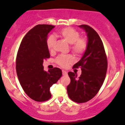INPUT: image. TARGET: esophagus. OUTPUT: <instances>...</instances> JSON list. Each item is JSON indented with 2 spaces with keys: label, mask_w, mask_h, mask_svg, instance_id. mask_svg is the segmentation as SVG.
<instances>
[{
  "label": "esophagus",
  "mask_w": 125,
  "mask_h": 125,
  "mask_svg": "<svg viewBox=\"0 0 125 125\" xmlns=\"http://www.w3.org/2000/svg\"><path fill=\"white\" fill-rule=\"evenodd\" d=\"M62 74L63 75H68L67 71H65V70L62 71Z\"/></svg>",
  "instance_id": "1"
}]
</instances>
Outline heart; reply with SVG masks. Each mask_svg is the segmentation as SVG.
Returning <instances> with one entry per match:
<instances>
[{"mask_svg":"<svg viewBox=\"0 0 125 125\" xmlns=\"http://www.w3.org/2000/svg\"><path fill=\"white\" fill-rule=\"evenodd\" d=\"M55 36L62 39L71 45V49L74 54L80 55L83 53L87 48V41L83 37H80V34L75 29L71 27L63 28L58 31ZM55 43L54 36H50L46 39V46L50 51H52ZM74 62L70 55H60L55 59V62L63 68H65Z\"/></svg>","mask_w":125,"mask_h":125,"instance_id":"heart-1","label":"heart"}]
</instances>
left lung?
<instances>
[{
  "mask_svg": "<svg viewBox=\"0 0 125 125\" xmlns=\"http://www.w3.org/2000/svg\"><path fill=\"white\" fill-rule=\"evenodd\" d=\"M85 30L88 42L82 57L73 66L81 68L79 78L69 72L71 83L67 86L69 97L77 103H84L93 99L99 92L105 79L108 68L107 58L100 36L93 28L86 25H79Z\"/></svg>",
  "mask_w": 125,
  "mask_h": 125,
  "instance_id": "obj_1",
  "label": "left lung"
}]
</instances>
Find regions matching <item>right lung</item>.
Masks as SVG:
<instances>
[{"instance_id":"right-lung-1","label":"right lung","mask_w":125,"mask_h":125,"mask_svg":"<svg viewBox=\"0 0 125 125\" xmlns=\"http://www.w3.org/2000/svg\"><path fill=\"white\" fill-rule=\"evenodd\" d=\"M54 27L38 25L32 28L23 37L17 52L16 67L19 80L25 93L35 101L49 100L50 87L62 75L60 68L46 72L43 66L44 59L50 57L46 39Z\"/></svg>"}]
</instances>
